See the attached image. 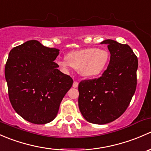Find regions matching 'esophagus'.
<instances>
[{
	"instance_id": "obj_1",
	"label": "esophagus",
	"mask_w": 151,
	"mask_h": 151,
	"mask_svg": "<svg viewBox=\"0 0 151 151\" xmlns=\"http://www.w3.org/2000/svg\"><path fill=\"white\" fill-rule=\"evenodd\" d=\"M78 82H77V81H74V83H73V88H77V87H78Z\"/></svg>"
}]
</instances>
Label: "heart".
Segmentation results:
<instances>
[{
	"instance_id": "1",
	"label": "heart",
	"mask_w": 151,
	"mask_h": 151,
	"mask_svg": "<svg viewBox=\"0 0 151 151\" xmlns=\"http://www.w3.org/2000/svg\"><path fill=\"white\" fill-rule=\"evenodd\" d=\"M109 60L106 50L88 47L70 52L66 55V60L58 61V65L64 71L71 66L78 70L83 77L91 78L100 75L106 69Z\"/></svg>"
}]
</instances>
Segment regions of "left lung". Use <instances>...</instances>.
Returning a JSON list of instances; mask_svg holds the SVG:
<instances>
[{
	"instance_id": "8db88e82",
	"label": "left lung",
	"mask_w": 151,
	"mask_h": 151,
	"mask_svg": "<svg viewBox=\"0 0 151 151\" xmlns=\"http://www.w3.org/2000/svg\"><path fill=\"white\" fill-rule=\"evenodd\" d=\"M107 45L110 60L98 79L83 80L78 86L80 112L88 122L106 124L119 118L126 111L137 87V57L128 45L112 39Z\"/></svg>"
}]
</instances>
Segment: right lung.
Masks as SVG:
<instances>
[{"label": "right lung", "instance_id": "right-lung-1", "mask_svg": "<svg viewBox=\"0 0 151 151\" xmlns=\"http://www.w3.org/2000/svg\"><path fill=\"white\" fill-rule=\"evenodd\" d=\"M59 51L30 40L15 47L9 54L5 77L14 109L34 124H45L55 118L62 99L73 80L58 69Z\"/></svg>", "mask_w": 151, "mask_h": 151}]
</instances>
